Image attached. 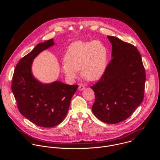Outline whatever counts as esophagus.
<instances>
[{
    "label": "esophagus",
    "instance_id": "obj_1",
    "mask_svg": "<svg viewBox=\"0 0 160 160\" xmlns=\"http://www.w3.org/2000/svg\"><path fill=\"white\" fill-rule=\"evenodd\" d=\"M85 88V87L83 85H82V84H80L79 85V87H78V90H83Z\"/></svg>",
    "mask_w": 160,
    "mask_h": 160
}]
</instances>
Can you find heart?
I'll return each instance as SVG.
<instances>
[{
	"mask_svg": "<svg viewBox=\"0 0 160 160\" xmlns=\"http://www.w3.org/2000/svg\"><path fill=\"white\" fill-rule=\"evenodd\" d=\"M64 61L61 69L67 78H75L80 70L83 77L95 81L101 78L106 69L107 51L104 45L99 40L77 41L67 49Z\"/></svg>",
	"mask_w": 160,
	"mask_h": 160,
	"instance_id": "1",
	"label": "heart"
}]
</instances>
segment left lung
I'll return each mask as SVG.
<instances>
[{
	"label": "left lung",
	"instance_id": "8db88e82",
	"mask_svg": "<svg viewBox=\"0 0 160 160\" xmlns=\"http://www.w3.org/2000/svg\"><path fill=\"white\" fill-rule=\"evenodd\" d=\"M111 60L100 80L91 86L95 94L94 115L109 124L128 118L144 99L146 72L140 52L134 45L108 36Z\"/></svg>",
	"mask_w": 160,
	"mask_h": 160
}]
</instances>
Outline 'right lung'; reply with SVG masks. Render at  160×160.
Masks as SVG:
<instances>
[{"label": "right lung", "mask_w": 160, "mask_h": 160, "mask_svg": "<svg viewBox=\"0 0 160 160\" xmlns=\"http://www.w3.org/2000/svg\"><path fill=\"white\" fill-rule=\"evenodd\" d=\"M54 44L53 39L40 43L21 58L16 66L11 85L20 113L42 127H53L63 121L78 87L59 81L44 84L33 76V59L40 52Z\"/></svg>", "instance_id": "obj_1"}]
</instances>
